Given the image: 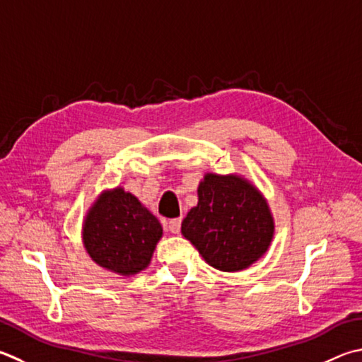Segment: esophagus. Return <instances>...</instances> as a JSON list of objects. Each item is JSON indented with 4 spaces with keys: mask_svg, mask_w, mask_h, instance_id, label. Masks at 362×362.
Masks as SVG:
<instances>
[{
    "mask_svg": "<svg viewBox=\"0 0 362 362\" xmlns=\"http://www.w3.org/2000/svg\"><path fill=\"white\" fill-rule=\"evenodd\" d=\"M180 226H182V220L180 218H174V220H170L168 223V229L173 234H179L180 233Z\"/></svg>",
    "mask_w": 362,
    "mask_h": 362,
    "instance_id": "1",
    "label": "esophagus"
}]
</instances>
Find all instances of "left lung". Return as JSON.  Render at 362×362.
<instances>
[{"mask_svg": "<svg viewBox=\"0 0 362 362\" xmlns=\"http://www.w3.org/2000/svg\"><path fill=\"white\" fill-rule=\"evenodd\" d=\"M275 221L253 182L238 173H206L198 206L182 221V234L209 266L221 272L245 271L267 253Z\"/></svg>", "mask_w": 362, "mask_h": 362, "instance_id": "1", "label": "left lung"}]
</instances>
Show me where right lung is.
Instances as JSON below:
<instances>
[{"instance_id":"right-lung-1","label":"right lung","mask_w":362,"mask_h":362,"mask_svg":"<svg viewBox=\"0 0 362 362\" xmlns=\"http://www.w3.org/2000/svg\"><path fill=\"white\" fill-rule=\"evenodd\" d=\"M161 238L158 218L123 187L103 189L82 221L85 252L123 277L146 271Z\"/></svg>"}]
</instances>
